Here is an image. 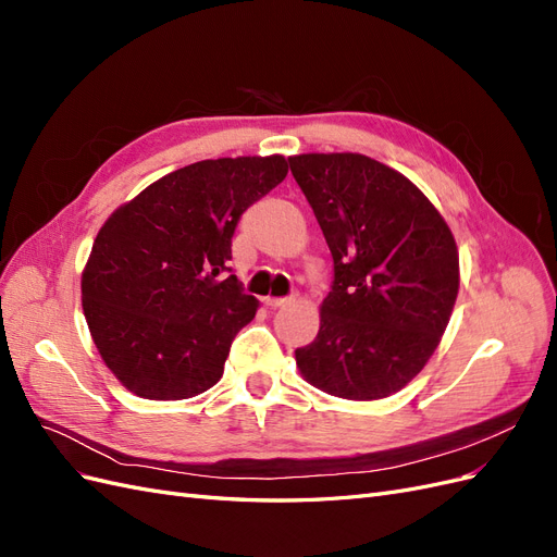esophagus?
Instances as JSON below:
<instances>
[{
  "label": "esophagus",
  "instance_id": "obj_1",
  "mask_svg": "<svg viewBox=\"0 0 557 557\" xmlns=\"http://www.w3.org/2000/svg\"><path fill=\"white\" fill-rule=\"evenodd\" d=\"M293 301V297H267L264 305L272 307V309H281V307H288Z\"/></svg>",
  "mask_w": 557,
  "mask_h": 557
}]
</instances>
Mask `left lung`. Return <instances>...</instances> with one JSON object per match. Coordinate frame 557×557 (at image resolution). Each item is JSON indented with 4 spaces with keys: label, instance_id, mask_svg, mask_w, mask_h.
I'll return each instance as SVG.
<instances>
[{
    "label": "left lung",
    "instance_id": "obj_1",
    "mask_svg": "<svg viewBox=\"0 0 557 557\" xmlns=\"http://www.w3.org/2000/svg\"><path fill=\"white\" fill-rule=\"evenodd\" d=\"M290 170L334 260L301 379L372 401L399 393L442 342L460 290L455 237L416 183L360 153H301Z\"/></svg>",
    "mask_w": 557,
    "mask_h": 557
}]
</instances>
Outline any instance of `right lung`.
<instances>
[{
  "label": "right lung",
  "instance_id": "1",
  "mask_svg": "<svg viewBox=\"0 0 557 557\" xmlns=\"http://www.w3.org/2000/svg\"><path fill=\"white\" fill-rule=\"evenodd\" d=\"M288 174L283 156L201 160L158 178L99 227L81 274L92 342L111 374L144 399H188L223 376L260 301L232 260L242 213Z\"/></svg>",
  "mask_w": 557,
  "mask_h": 557
}]
</instances>
